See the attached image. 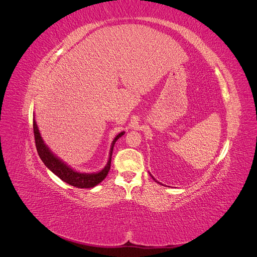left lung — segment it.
Here are the masks:
<instances>
[{"instance_id":"8db88e82","label":"left lung","mask_w":257,"mask_h":257,"mask_svg":"<svg viewBox=\"0 0 257 257\" xmlns=\"http://www.w3.org/2000/svg\"><path fill=\"white\" fill-rule=\"evenodd\" d=\"M152 178H153V177H152ZM153 179H154V178H153ZM154 180H155V179H154Z\"/></svg>"}]
</instances>
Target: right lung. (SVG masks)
Returning <instances> with one entry per match:
<instances>
[{
	"mask_svg": "<svg viewBox=\"0 0 257 257\" xmlns=\"http://www.w3.org/2000/svg\"><path fill=\"white\" fill-rule=\"evenodd\" d=\"M33 132H34L36 150H37L38 155H40L41 160L44 162V164L47 166L54 175L58 176L61 180H63L64 182L68 183L69 185H73V186H75V188H79V189L93 188V186L97 185L99 182H102L107 177L108 173H109V170H110L113 146H114L115 142L118 141V139L124 134V132H122V133L116 135L115 138L113 139L112 145H111V149H110L109 161H108L107 165L105 166V168L103 170H100L99 173H96V174H80V173L75 172V170H73L72 168H69L66 164H64L63 162L54 157V155L50 152V150L47 147H46V145L43 142V139L40 134V131H38V128H37L35 121L33 122Z\"/></svg>",
	"mask_w": 257,
	"mask_h": 257,
	"instance_id": "right-lung-1",
	"label": "right lung"
}]
</instances>
